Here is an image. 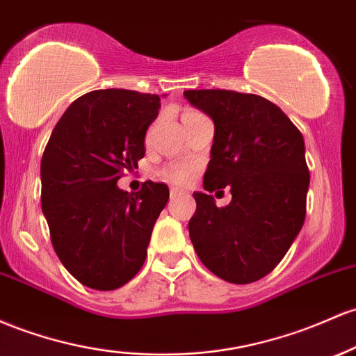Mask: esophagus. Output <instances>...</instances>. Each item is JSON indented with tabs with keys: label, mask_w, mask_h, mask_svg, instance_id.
I'll use <instances>...</instances> for the list:
<instances>
[{
	"label": "esophagus",
	"mask_w": 356,
	"mask_h": 356,
	"mask_svg": "<svg viewBox=\"0 0 356 356\" xmlns=\"http://www.w3.org/2000/svg\"><path fill=\"white\" fill-rule=\"evenodd\" d=\"M182 194H186V193L182 189H177V187H172V189H170V199H175V197L182 196Z\"/></svg>",
	"instance_id": "34e87169"
}]
</instances>
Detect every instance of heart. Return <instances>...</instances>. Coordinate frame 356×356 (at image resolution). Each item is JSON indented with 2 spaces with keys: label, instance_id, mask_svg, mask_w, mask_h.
Listing matches in <instances>:
<instances>
[{
  "label": "heart",
  "instance_id": "obj_1",
  "mask_svg": "<svg viewBox=\"0 0 356 356\" xmlns=\"http://www.w3.org/2000/svg\"><path fill=\"white\" fill-rule=\"evenodd\" d=\"M163 181L174 182V184H187L193 177V165L189 163H177V165L165 167L160 172Z\"/></svg>",
  "mask_w": 356,
  "mask_h": 356
}]
</instances>
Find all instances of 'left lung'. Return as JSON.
Masks as SVG:
<instances>
[{
  "label": "left lung",
  "instance_id": "1",
  "mask_svg": "<svg viewBox=\"0 0 356 356\" xmlns=\"http://www.w3.org/2000/svg\"><path fill=\"white\" fill-rule=\"evenodd\" d=\"M214 123L204 191L194 193L189 236L199 260L232 284H250L279 265L306 218L309 170L304 138L265 97L225 89L184 91ZM232 186L218 209L209 194Z\"/></svg>",
  "mask_w": 356,
  "mask_h": 356
}]
</instances>
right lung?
<instances>
[{"label":"right lung","mask_w":356,"mask_h":356,"mask_svg":"<svg viewBox=\"0 0 356 356\" xmlns=\"http://www.w3.org/2000/svg\"><path fill=\"white\" fill-rule=\"evenodd\" d=\"M160 97L130 89H99L65 109L40 165L42 211L54 250L86 287L113 291L131 280L147 259L152 229L169 187L143 182L138 193L118 179L138 169L145 134Z\"/></svg>","instance_id":"right-lung-1"}]
</instances>
